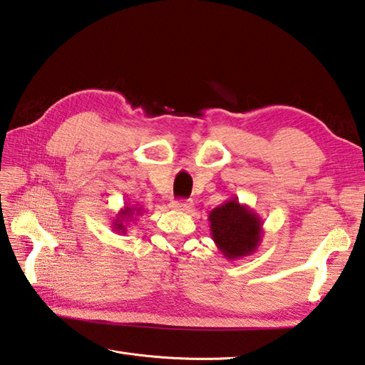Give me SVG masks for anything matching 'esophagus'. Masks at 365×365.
Returning a JSON list of instances; mask_svg holds the SVG:
<instances>
[{
  "label": "esophagus",
  "mask_w": 365,
  "mask_h": 365,
  "mask_svg": "<svg viewBox=\"0 0 365 365\" xmlns=\"http://www.w3.org/2000/svg\"><path fill=\"white\" fill-rule=\"evenodd\" d=\"M170 207L175 211H180V212H189V211H192L193 202L192 200H180V202L170 203Z\"/></svg>",
  "instance_id": "1"
}]
</instances>
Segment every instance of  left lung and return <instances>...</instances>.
<instances>
[{"label": "left lung", "instance_id": "obj_1", "mask_svg": "<svg viewBox=\"0 0 365 365\" xmlns=\"http://www.w3.org/2000/svg\"><path fill=\"white\" fill-rule=\"evenodd\" d=\"M212 241L227 259L249 257L258 249L263 236V220L247 205L230 198L207 215Z\"/></svg>", "mask_w": 365, "mask_h": 365}]
</instances>
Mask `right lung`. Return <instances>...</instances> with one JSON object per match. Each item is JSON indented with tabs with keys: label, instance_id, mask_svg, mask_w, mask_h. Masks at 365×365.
I'll use <instances>...</instances> for the list:
<instances>
[{
	"label": "right lung",
	"instance_id": "right-lung-1",
	"mask_svg": "<svg viewBox=\"0 0 365 365\" xmlns=\"http://www.w3.org/2000/svg\"><path fill=\"white\" fill-rule=\"evenodd\" d=\"M141 211H143V206L135 205V206H130V205H124V207H121V211L116 214V217L111 222V228H113V232L116 233H125L128 232V225L130 222L135 219V215H140Z\"/></svg>",
	"mask_w": 365,
	"mask_h": 365
}]
</instances>
